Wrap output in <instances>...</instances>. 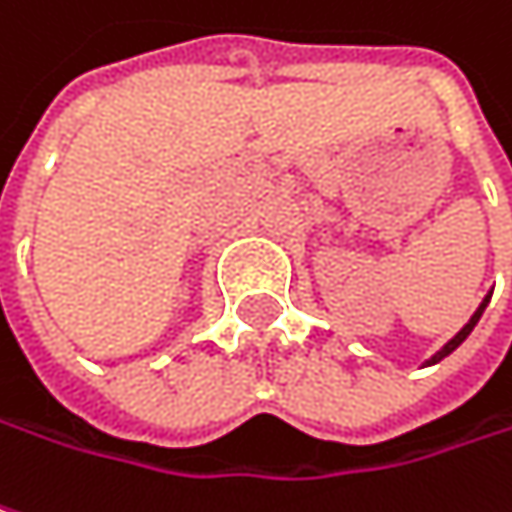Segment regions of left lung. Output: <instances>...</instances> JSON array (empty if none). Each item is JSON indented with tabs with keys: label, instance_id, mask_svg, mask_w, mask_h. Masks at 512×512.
Segmentation results:
<instances>
[{
	"label": "left lung",
	"instance_id": "8db88e82",
	"mask_svg": "<svg viewBox=\"0 0 512 512\" xmlns=\"http://www.w3.org/2000/svg\"><path fill=\"white\" fill-rule=\"evenodd\" d=\"M490 297H493V291H490V294H487V297H484V300H481V306H478V309H475V314H472V317H469V323H466V326H463V329H460V332H457L455 338H452V341H446V344H443V347L437 349V352H434V355H431V358H428V361H425V367H431V364H437V361H443V358H446V355H452V352H455V349L460 347V344H463V341H466V338H469V332H472V329H475V326H478V320H481V314H484V309H487V306H490Z\"/></svg>",
	"mask_w": 512,
	"mask_h": 512
}]
</instances>
